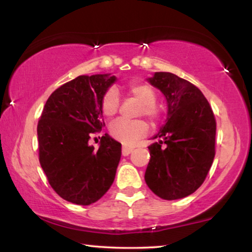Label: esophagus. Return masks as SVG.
Here are the masks:
<instances>
[{
    "mask_svg": "<svg viewBox=\"0 0 252 252\" xmlns=\"http://www.w3.org/2000/svg\"><path fill=\"white\" fill-rule=\"evenodd\" d=\"M132 151H133V148L124 146V147H123V150H122L123 156H128V155H129L130 153H132Z\"/></svg>",
    "mask_w": 252,
    "mask_h": 252,
    "instance_id": "esophagus-1",
    "label": "esophagus"
}]
</instances>
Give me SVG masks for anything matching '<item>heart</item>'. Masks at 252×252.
<instances>
[{
    "label": "heart",
    "instance_id": "obj_1",
    "mask_svg": "<svg viewBox=\"0 0 252 252\" xmlns=\"http://www.w3.org/2000/svg\"><path fill=\"white\" fill-rule=\"evenodd\" d=\"M127 91L137 101L142 103L140 109V115L146 116L148 119L155 123L159 117V112L156 108V93L154 88L148 84L142 82H133L127 87ZM119 94L115 88H110L103 95L101 102L102 112L106 117H113L119 109ZM110 135L119 142L129 144L135 142L137 139L146 135L148 125L143 120H126L118 119L110 125Z\"/></svg>",
    "mask_w": 252,
    "mask_h": 252
}]
</instances>
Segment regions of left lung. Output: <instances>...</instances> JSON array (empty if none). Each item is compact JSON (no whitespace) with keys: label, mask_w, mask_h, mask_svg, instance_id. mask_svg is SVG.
<instances>
[{"label":"left lung","mask_w":252,"mask_h":252,"mask_svg":"<svg viewBox=\"0 0 252 252\" xmlns=\"http://www.w3.org/2000/svg\"><path fill=\"white\" fill-rule=\"evenodd\" d=\"M163 93L167 117L148 147L150 160L144 180L163 199H179L204 182L215 158L216 119L199 89L170 72H155L147 79Z\"/></svg>","instance_id":"obj_1"}]
</instances>
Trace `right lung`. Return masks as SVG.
<instances>
[{"label": "right lung", "mask_w": 252, "mask_h": 252, "mask_svg": "<svg viewBox=\"0 0 252 252\" xmlns=\"http://www.w3.org/2000/svg\"><path fill=\"white\" fill-rule=\"evenodd\" d=\"M117 81L115 75H79L57 88L47 99L37 124L39 159L48 181L65 201L95 203L116 177L122 144L105 134L98 149L89 146L91 133L105 126L103 95Z\"/></svg>", "instance_id": "add662e5"}]
</instances>
